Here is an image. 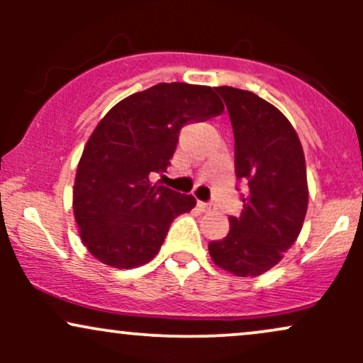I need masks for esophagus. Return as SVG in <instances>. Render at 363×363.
Wrapping results in <instances>:
<instances>
[{
    "instance_id": "34e87169",
    "label": "esophagus",
    "mask_w": 363,
    "mask_h": 363,
    "mask_svg": "<svg viewBox=\"0 0 363 363\" xmlns=\"http://www.w3.org/2000/svg\"><path fill=\"white\" fill-rule=\"evenodd\" d=\"M199 208H201V210H205V211H210L211 208H213V205H211V203H199Z\"/></svg>"
}]
</instances>
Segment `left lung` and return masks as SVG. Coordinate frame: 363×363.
<instances>
[{"instance_id": "obj_1", "label": "left lung", "mask_w": 363, "mask_h": 363, "mask_svg": "<svg viewBox=\"0 0 363 363\" xmlns=\"http://www.w3.org/2000/svg\"><path fill=\"white\" fill-rule=\"evenodd\" d=\"M235 138V176L247 181L244 208L227 237L208 244L216 266L257 277L281 261L307 213L306 157L297 133L277 107L247 90L216 86Z\"/></svg>"}]
</instances>
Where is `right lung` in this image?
<instances>
[{"label":"right lung","mask_w":363,"mask_h":363,"mask_svg":"<svg viewBox=\"0 0 363 363\" xmlns=\"http://www.w3.org/2000/svg\"><path fill=\"white\" fill-rule=\"evenodd\" d=\"M223 112L215 89L158 83L129 95L104 116L83 148L73 211L89 252L104 264L131 269L157 256L176 216L194 196L152 184L176 152L179 131Z\"/></svg>","instance_id":"obj_1"}]
</instances>
